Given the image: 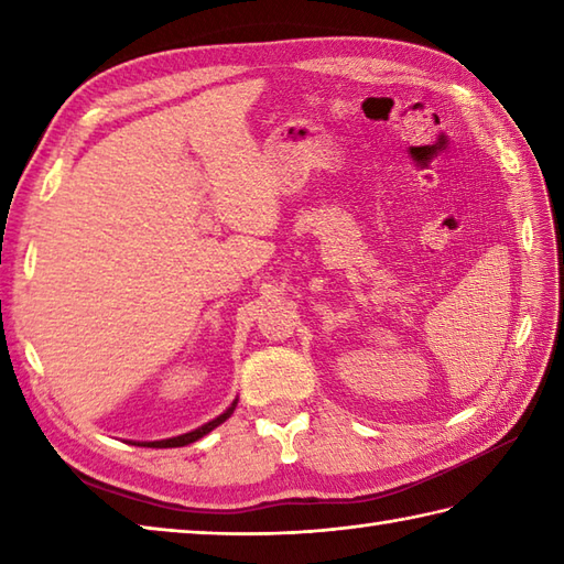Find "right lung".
Wrapping results in <instances>:
<instances>
[{
  "mask_svg": "<svg viewBox=\"0 0 564 564\" xmlns=\"http://www.w3.org/2000/svg\"><path fill=\"white\" fill-rule=\"evenodd\" d=\"M235 406H237V400L232 402V406L230 410H227L225 414H220V416H215L213 422H208V424H203L200 429H196V431H188V434H182V436H174V438H164V441H150V443H138V446H148V448H182V446H188V443H194V441H198V438H203L206 434H210V431L215 429V426H220L227 416H230L232 412H235Z\"/></svg>",
  "mask_w": 564,
  "mask_h": 564,
  "instance_id": "add662e5",
  "label": "right lung"
}]
</instances>
